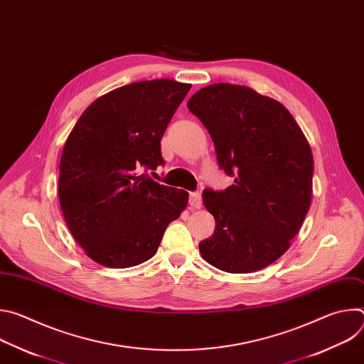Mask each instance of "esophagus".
<instances>
[{
	"mask_svg": "<svg viewBox=\"0 0 364 364\" xmlns=\"http://www.w3.org/2000/svg\"><path fill=\"white\" fill-rule=\"evenodd\" d=\"M201 204H203L201 194L200 193H191L190 194V205L193 207V209H200Z\"/></svg>",
	"mask_w": 364,
	"mask_h": 364,
	"instance_id": "34e87169",
	"label": "esophagus"
}]
</instances>
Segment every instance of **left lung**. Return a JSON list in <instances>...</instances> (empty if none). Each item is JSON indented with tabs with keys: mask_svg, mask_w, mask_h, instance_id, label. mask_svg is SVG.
I'll use <instances>...</instances> for the list:
<instances>
[{
	"mask_svg": "<svg viewBox=\"0 0 364 364\" xmlns=\"http://www.w3.org/2000/svg\"><path fill=\"white\" fill-rule=\"evenodd\" d=\"M187 108L209 131L219 166L236 177L225 191H203L216 228L200 255L229 274L264 269L289 249L309 210L311 146L281 102L247 86L209 85Z\"/></svg>",
	"mask_w": 364,
	"mask_h": 364,
	"instance_id": "obj_1",
	"label": "left lung"
}]
</instances>
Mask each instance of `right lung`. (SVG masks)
Wrapping results in <instances>:
<instances>
[{"label":"right lung","mask_w":364,"mask_h":364,"mask_svg":"<svg viewBox=\"0 0 364 364\" xmlns=\"http://www.w3.org/2000/svg\"><path fill=\"white\" fill-rule=\"evenodd\" d=\"M191 85L171 79L121 86L93 100L60 159L59 200L66 225L99 265L131 268L157 252L188 193L145 174L163 164L161 138Z\"/></svg>","instance_id":"right-lung-1"}]
</instances>
